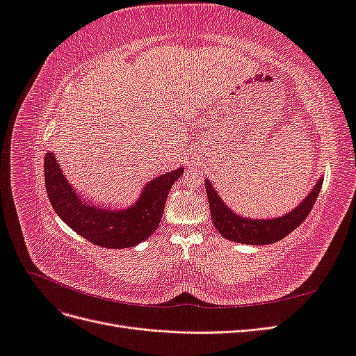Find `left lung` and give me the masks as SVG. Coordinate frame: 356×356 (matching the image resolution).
Segmentation results:
<instances>
[{
	"instance_id": "8db88e82",
	"label": "left lung",
	"mask_w": 356,
	"mask_h": 356,
	"mask_svg": "<svg viewBox=\"0 0 356 356\" xmlns=\"http://www.w3.org/2000/svg\"><path fill=\"white\" fill-rule=\"evenodd\" d=\"M322 181L324 179L321 177L315 187L310 190L309 195L293 211L281 215V217L266 220L245 218L242 215L232 211L222 202L208 179L204 181V188H207L208 193L212 222L215 229L221 233L222 238L245 245H268L282 241L285 236L296 230L307 218V215L314 208V203L319 196Z\"/></svg>"
}]
</instances>
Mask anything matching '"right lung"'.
Segmentation results:
<instances>
[{"mask_svg": "<svg viewBox=\"0 0 356 356\" xmlns=\"http://www.w3.org/2000/svg\"><path fill=\"white\" fill-rule=\"evenodd\" d=\"M184 168L165 172L144 186L141 196L126 209H106L84 202L72 188L51 152L44 157L46 190L58 217L84 239L111 250L131 248L148 239L163 215L166 197Z\"/></svg>", "mask_w": 356, "mask_h": 356, "instance_id": "1", "label": "right lung"}]
</instances>
